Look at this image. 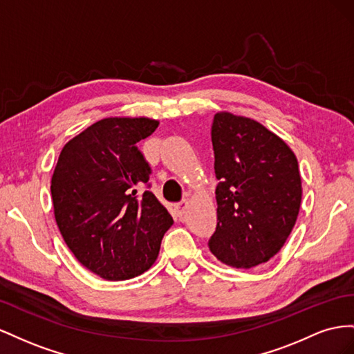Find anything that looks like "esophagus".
<instances>
[{
    "label": "esophagus",
    "mask_w": 354,
    "mask_h": 354,
    "mask_svg": "<svg viewBox=\"0 0 354 354\" xmlns=\"http://www.w3.org/2000/svg\"><path fill=\"white\" fill-rule=\"evenodd\" d=\"M187 207H188V200H183V201H179V203H176L175 205V210H176L178 216H183L185 214Z\"/></svg>",
    "instance_id": "34e87169"
}]
</instances>
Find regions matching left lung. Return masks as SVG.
<instances>
[{"instance_id": "obj_1", "label": "left lung", "mask_w": 354, "mask_h": 354, "mask_svg": "<svg viewBox=\"0 0 354 354\" xmlns=\"http://www.w3.org/2000/svg\"><path fill=\"white\" fill-rule=\"evenodd\" d=\"M218 224L209 249L234 268L266 264L283 248L301 206L298 160L283 139L258 121L215 114Z\"/></svg>"}]
</instances>
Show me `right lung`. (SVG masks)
<instances>
[{
  "label": "right lung",
  "mask_w": 354,
  "mask_h": 354,
  "mask_svg": "<svg viewBox=\"0 0 354 354\" xmlns=\"http://www.w3.org/2000/svg\"><path fill=\"white\" fill-rule=\"evenodd\" d=\"M157 127L147 117H109L60 151L50 187L56 224L74 257L105 280L151 268L174 224L151 191L138 193L151 167L136 144Z\"/></svg>",
  "instance_id": "1"
}]
</instances>
